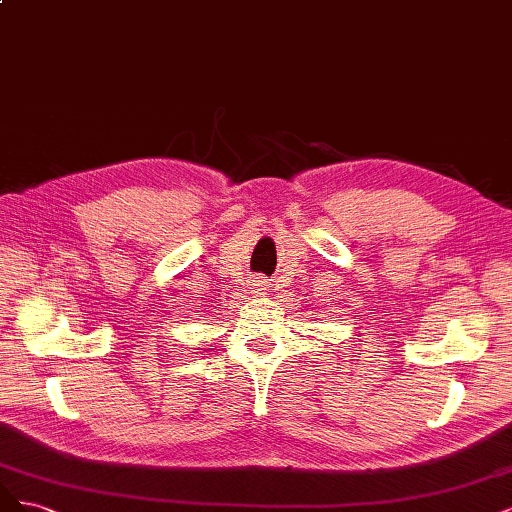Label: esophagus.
Instances as JSON below:
<instances>
[{
	"label": "esophagus",
	"mask_w": 512,
	"mask_h": 512,
	"mask_svg": "<svg viewBox=\"0 0 512 512\" xmlns=\"http://www.w3.org/2000/svg\"><path fill=\"white\" fill-rule=\"evenodd\" d=\"M255 287H257L259 291H263V289H266L268 285H266V280H257V283H255Z\"/></svg>",
	"instance_id": "1"
}]
</instances>
